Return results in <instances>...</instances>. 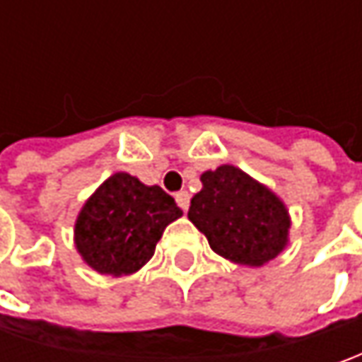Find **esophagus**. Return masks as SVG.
<instances>
[{
  "mask_svg": "<svg viewBox=\"0 0 362 362\" xmlns=\"http://www.w3.org/2000/svg\"><path fill=\"white\" fill-rule=\"evenodd\" d=\"M175 202H177V205H179L183 211H187L189 203H191V195H189L187 191H179V193L175 195Z\"/></svg>",
  "mask_w": 362,
  "mask_h": 362,
  "instance_id": "esophagus-1",
  "label": "esophagus"
}]
</instances>
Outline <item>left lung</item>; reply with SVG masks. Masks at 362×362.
<instances>
[{
    "mask_svg": "<svg viewBox=\"0 0 362 362\" xmlns=\"http://www.w3.org/2000/svg\"><path fill=\"white\" fill-rule=\"evenodd\" d=\"M203 189L191 199L189 219L219 256L262 266L286 245L290 219L270 189L231 165L202 175Z\"/></svg>",
    "mask_w": 362,
    "mask_h": 362,
    "instance_id": "8db88e82",
    "label": "left lung"
}]
</instances>
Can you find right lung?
Here are the masks:
<instances>
[{"mask_svg":"<svg viewBox=\"0 0 362 362\" xmlns=\"http://www.w3.org/2000/svg\"><path fill=\"white\" fill-rule=\"evenodd\" d=\"M181 209L159 185L146 187L129 173L108 177L82 207L76 247L100 274H132L155 254L165 228Z\"/></svg>","mask_w":362,"mask_h":362,"instance_id":"add662e5","label":"right lung"}]
</instances>
